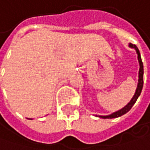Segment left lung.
<instances>
[{
	"instance_id": "obj_1",
	"label": "left lung",
	"mask_w": 150,
	"mask_h": 150,
	"mask_svg": "<svg viewBox=\"0 0 150 150\" xmlns=\"http://www.w3.org/2000/svg\"><path fill=\"white\" fill-rule=\"evenodd\" d=\"M129 47L134 48L136 50V52L137 54V60H138V63H139L138 82H137V86L136 92L134 93L133 97L132 98V99L130 100V102L128 103L125 107H123L122 109H120L118 111H115V112H114V113H112L110 115H96V116H98L99 118H102V119H113V118H117V117H120V116L127 114L128 111L132 109V107L134 105V103H136L137 99L138 98V97L141 94L142 89H143V86H144V65H143L142 58H141V55H140L139 50L137 47L136 45H133L132 43H129Z\"/></svg>"
}]
</instances>
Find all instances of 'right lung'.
Returning a JSON list of instances; mask_svg holds the SVG:
<instances>
[{
	"mask_svg": "<svg viewBox=\"0 0 150 150\" xmlns=\"http://www.w3.org/2000/svg\"><path fill=\"white\" fill-rule=\"evenodd\" d=\"M29 120H32V119H29Z\"/></svg>",
	"mask_w": 150,
	"mask_h": 150,
	"instance_id": "add662e5",
	"label": "right lung"
}]
</instances>
